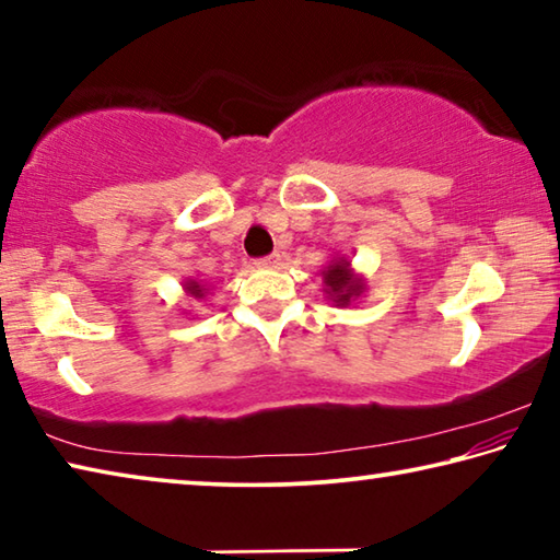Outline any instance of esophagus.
I'll return each instance as SVG.
<instances>
[{
	"instance_id": "1",
	"label": "esophagus",
	"mask_w": 560,
	"mask_h": 560,
	"mask_svg": "<svg viewBox=\"0 0 560 560\" xmlns=\"http://www.w3.org/2000/svg\"><path fill=\"white\" fill-rule=\"evenodd\" d=\"M279 259H281L279 254L273 252V254H269V257H261V259H257V264H259V267H277Z\"/></svg>"
}]
</instances>
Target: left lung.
Listing matches in <instances>:
<instances>
[{
    "mask_svg": "<svg viewBox=\"0 0 560 560\" xmlns=\"http://www.w3.org/2000/svg\"><path fill=\"white\" fill-rule=\"evenodd\" d=\"M324 291L336 306H350L360 293L365 291V281L350 269V261L346 257L334 259L324 269Z\"/></svg>",
    "mask_w": 560,
    "mask_h": 560,
    "instance_id": "obj_1",
    "label": "left lung"
}]
</instances>
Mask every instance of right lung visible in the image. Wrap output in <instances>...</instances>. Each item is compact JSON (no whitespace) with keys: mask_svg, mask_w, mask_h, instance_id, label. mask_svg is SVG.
I'll use <instances>...</instances> for the list:
<instances>
[{"mask_svg":"<svg viewBox=\"0 0 560 560\" xmlns=\"http://www.w3.org/2000/svg\"><path fill=\"white\" fill-rule=\"evenodd\" d=\"M185 291L189 293V296H195V299H202L205 293H207L202 283L195 281V279H187V281H185Z\"/></svg>","mask_w":560,"mask_h":560,"instance_id":"right-lung-1","label":"right lung"}]
</instances>
